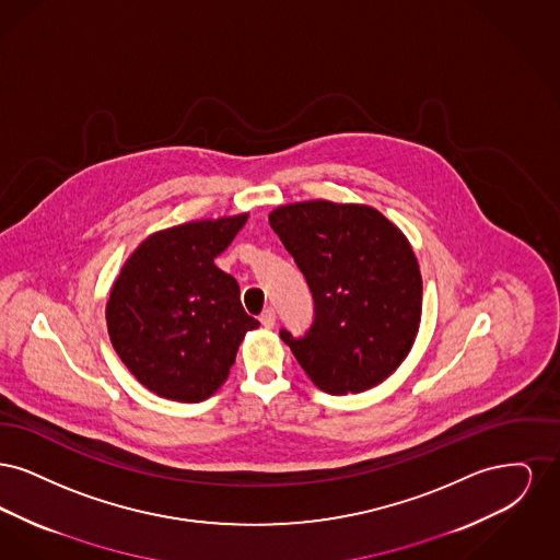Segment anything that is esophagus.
I'll return each instance as SVG.
<instances>
[{
    "mask_svg": "<svg viewBox=\"0 0 560 560\" xmlns=\"http://www.w3.org/2000/svg\"><path fill=\"white\" fill-rule=\"evenodd\" d=\"M275 320H277V313H275V308H265V313L260 315V323L267 327V329H270L272 325H275Z\"/></svg>",
    "mask_w": 560,
    "mask_h": 560,
    "instance_id": "esophagus-1",
    "label": "esophagus"
}]
</instances>
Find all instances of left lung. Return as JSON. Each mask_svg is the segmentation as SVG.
Listing matches in <instances>:
<instances>
[{
  "label": "left lung",
  "instance_id": "8db88e82",
  "mask_svg": "<svg viewBox=\"0 0 560 560\" xmlns=\"http://www.w3.org/2000/svg\"><path fill=\"white\" fill-rule=\"evenodd\" d=\"M315 300L302 338L281 340L329 395L363 393L409 354L422 317V275L407 237L370 206L325 199L268 215Z\"/></svg>",
  "mask_w": 560,
  "mask_h": 560
}]
</instances>
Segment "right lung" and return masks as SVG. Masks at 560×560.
Segmentation results:
<instances>
[{
  "instance_id": "obj_1",
  "label": "right lung",
  "mask_w": 560,
  "mask_h": 560,
  "mask_svg": "<svg viewBox=\"0 0 560 560\" xmlns=\"http://www.w3.org/2000/svg\"><path fill=\"white\" fill-rule=\"evenodd\" d=\"M247 213L195 220L142 241L107 302L110 345L133 377L163 399L199 402L224 384L249 329L235 277L213 265Z\"/></svg>"
}]
</instances>
